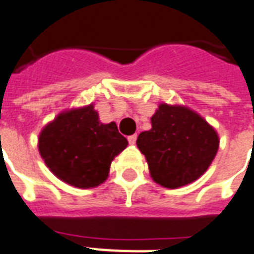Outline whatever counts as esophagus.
I'll list each match as a JSON object with an SVG mask.
<instances>
[{
	"label": "esophagus",
	"mask_w": 254,
	"mask_h": 254,
	"mask_svg": "<svg viewBox=\"0 0 254 254\" xmlns=\"http://www.w3.org/2000/svg\"><path fill=\"white\" fill-rule=\"evenodd\" d=\"M135 140H137V134H131V135H129V137H127V141H129V144H130V145H134Z\"/></svg>",
	"instance_id": "obj_1"
}]
</instances>
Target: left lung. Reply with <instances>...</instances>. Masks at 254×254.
Here are the masks:
<instances>
[{"label":"left lung","mask_w":254,"mask_h":254,"mask_svg":"<svg viewBox=\"0 0 254 254\" xmlns=\"http://www.w3.org/2000/svg\"><path fill=\"white\" fill-rule=\"evenodd\" d=\"M137 146L148 161L154 183L176 189L206 172L218 150L217 131L187 106L160 104Z\"/></svg>","instance_id":"obj_1"}]
</instances>
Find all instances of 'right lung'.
I'll list each match as a JSON object with an SVG mask.
<instances>
[{
	"mask_svg": "<svg viewBox=\"0 0 254 254\" xmlns=\"http://www.w3.org/2000/svg\"><path fill=\"white\" fill-rule=\"evenodd\" d=\"M127 146L116 123H100L92 104L60 113L38 137V150L50 172L81 189L101 185L114 157Z\"/></svg>",
	"mask_w": 254,
	"mask_h": 254,
	"instance_id": "1",
	"label": "right lung"
}]
</instances>
